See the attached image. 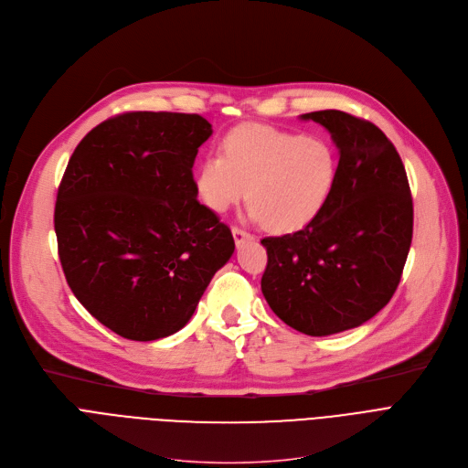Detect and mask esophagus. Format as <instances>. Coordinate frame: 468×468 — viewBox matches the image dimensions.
I'll return each instance as SVG.
<instances>
[{
  "label": "esophagus",
  "instance_id": "1",
  "mask_svg": "<svg viewBox=\"0 0 468 468\" xmlns=\"http://www.w3.org/2000/svg\"><path fill=\"white\" fill-rule=\"evenodd\" d=\"M233 239H235V244H237V246H240V244H242V242H246V240H254V235L246 233L244 229L233 228Z\"/></svg>",
  "mask_w": 468,
  "mask_h": 468
}]
</instances>
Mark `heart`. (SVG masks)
<instances>
[{
    "label": "heart",
    "mask_w": 468,
    "mask_h": 468,
    "mask_svg": "<svg viewBox=\"0 0 468 468\" xmlns=\"http://www.w3.org/2000/svg\"><path fill=\"white\" fill-rule=\"evenodd\" d=\"M340 173L338 150L324 137L240 123L194 173L199 199L226 212L246 194V214L272 233H295L329 205Z\"/></svg>",
    "instance_id": "1"
}]
</instances>
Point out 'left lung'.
<instances>
[{"label": "left lung", "mask_w": 468, "mask_h": 468, "mask_svg": "<svg viewBox=\"0 0 468 468\" xmlns=\"http://www.w3.org/2000/svg\"><path fill=\"white\" fill-rule=\"evenodd\" d=\"M301 120L331 133L338 182L313 224L261 240V292L284 324L325 336L365 324L389 303L409 258L414 207L400 155L375 123L335 109Z\"/></svg>", "instance_id": "left-lung-1"}]
</instances>
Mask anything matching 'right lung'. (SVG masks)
<instances>
[{
	"label": "right lung",
	"instance_id": "right-lung-1",
	"mask_svg": "<svg viewBox=\"0 0 468 468\" xmlns=\"http://www.w3.org/2000/svg\"><path fill=\"white\" fill-rule=\"evenodd\" d=\"M212 135L199 114L123 112L93 128L59 182L54 231L88 313L130 340L182 329L235 240L197 201L194 162Z\"/></svg>",
	"mask_w": 468,
	"mask_h": 468
}]
</instances>
